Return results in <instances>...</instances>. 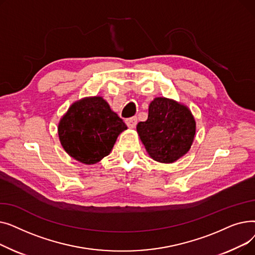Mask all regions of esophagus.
Returning <instances> with one entry per match:
<instances>
[{
	"mask_svg": "<svg viewBox=\"0 0 255 255\" xmlns=\"http://www.w3.org/2000/svg\"><path fill=\"white\" fill-rule=\"evenodd\" d=\"M126 124L129 128H134L137 124V118L133 117V118H129L126 120Z\"/></svg>",
	"mask_w": 255,
	"mask_h": 255,
	"instance_id": "34e87169",
	"label": "esophagus"
}]
</instances>
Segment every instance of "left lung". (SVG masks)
Returning <instances> with one entry per match:
<instances>
[{"label": "left lung", "instance_id": "8db88e82", "mask_svg": "<svg viewBox=\"0 0 255 255\" xmlns=\"http://www.w3.org/2000/svg\"><path fill=\"white\" fill-rule=\"evenodd\" d=\"M146 152L161 163H172L189 151L195 135V121L186 107L158 97L149 106L145 122L136 126Z\"/></svg>", "mask_w": 255, "mask_h": 255}]
</instances>
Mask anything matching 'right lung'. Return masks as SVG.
Here are the masks:
<instances>
[{"mask_svg":"<svg viewBox=\"0 0 255 255\" xmlns=\"http://www.w3.org/2000/svg\"><path fill=\"white\" fill-rule=\"evenodd\" d=\"M123 122L102 97L85 98L73 103L59 124L64 150L77 161L94 164L109 155L123 130Z\"/></svg>","mask_w":255,"mask_h":255,"instance_id":"1","label":"right lung"}]
</instances>
